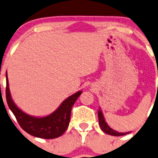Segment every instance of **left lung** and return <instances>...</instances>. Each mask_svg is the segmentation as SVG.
I'll list each match as a JSON object with an SVG mask.
<instances>
[{"mask_svg": "<svg viewBox=\"0 0 158 158\" xmlns=\"http://www.w3.org/2000/svg\"><path fill=\"white\" fill-rule=\"evenodd\" d=\"M98 122H99V125H100V128H102V130L105 132V133L108 134V135H112V136H122V135H125L128 133H118L116 131L113 130L111 129L109 125H107V123L105 121L104 117L102 115V111H98Z\"/></svg>", "mask_w": 158, "mask_h": 158, "instance_id": "8db88e82", "label": "left lung"}]
</instances>
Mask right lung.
I'll list each match as a JSON object with an SVG mask.
<instances>
[{
	"instance_id": "1",
	"label": "right lung",
	"mask_w": 158,
	"mask_h": 158,
	"mask_svg": "<svg viewBox=\"0 0 158 158\" xmlns=\"http://www.w3.org/2000/svg\"><path fill=\"white\" fill-rule=\"evenodd\" d=\"M8 85L6 73V99L20 126L30 135L45 139L58 138L66 131L70 122L72 107L82 93L79 91L69 96L52 114L47 117L35 118L25 114L16 106L11 99Z\"/></svg>"
}]
</instances>
